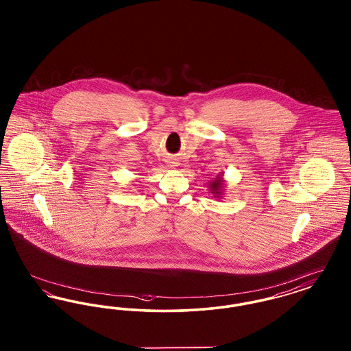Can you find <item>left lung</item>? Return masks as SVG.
<instances>
[{
  "mask_svg": "<svg viewBox=\"0 0 351 351\" xmlns=\"http://www.w3.org/2000/svg\"><path fill=\"white\" fill-rule=\"evenodd\" d=\"M223 175L219 173L216 176L215 180H212L209 183V191L210 193L216 197V199H222V195H223V188H225V180L222 178Z\"/></svg>",
  "mask_w": 351,
  "mask_h": 351,
  "instance_id": "1",
  "label": "left lung"
}]
</instances>
